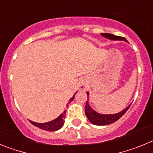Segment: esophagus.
<instances>
[{
    "instance_id": "1",
    "label": "esophagus",
    "mask_w": 153,
    "mask_h": 153,
    "mask_svg": "<svg viewBox=\"0 0 153 153\" xmlns=\"http://www.w3.org/2000/svg\"><path fill=\"white\" fill-rule=\"evenodd\" d=\"M79 87H80L81 90H85V89L86 88V86L84 83H81V84L79 85Z\"/></svg>"
}]
</instances>
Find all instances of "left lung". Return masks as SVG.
<instances>
[{
  "mask_svg": "<svg viewBox=\"0 0 153 153\" xmlns=\"http://www.w3.org/2000/svg\"><path fill=\"white\" fill-rule=\"evenodd\" d=\"M102 36L106 37V38L109 39V40H125L127 41L126 39L123 36H116L114 34H111V33H101ZM87 94V98L89 97V92H86ZM130 105L129 106H127L125 109H123V111L120 113H116V114H100V113H97L95 110H93L91 107L90 106L88 103V101H86V106H85V113H86V117L90 120V122L92 123L94 125L97 126H105V125H109V124L113 123L114 122L117 121L119 119L123 116L126 113V112L128 110Z\"/></svg>",
  "mask_w": 153,
  "mask_h": 153,
  "instance_id": "obj_1",
  "label": "left lung"
}]
</instances>
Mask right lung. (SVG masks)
<instances>
[{"label":"right lung","mask_w":153,"mask_h":153,"mask_svg":"<svg viewBox=\"0 0 153 153\" xmlns=\"http://www.w3.org/2000/svg\"><path fill=\"white\" fill-rule=\"evenodd\" d=\"M75 94H74V96H75ZM74 96L72 97V98L70 99L69 102H70L72 100H74ZM67 106H68V105H67ZM65 117H66V110H64L63 113H61V114H60L57 118L52 120V121H51V122L44 123H38L33 122V121H30V122L33 124V126L38 127V128H40V129H44V130H46V131H51V132H53V131H56L58 130V129H60V128L63 126V123H64L63 120L65 119Z\"/></svg>","instance_id":"right-lung-1"}]
</instances>
